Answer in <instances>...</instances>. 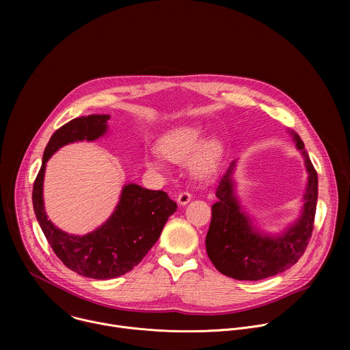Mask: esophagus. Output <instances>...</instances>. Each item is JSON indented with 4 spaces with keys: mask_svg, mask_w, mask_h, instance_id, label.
<instances>
[{
    "mask_svg": "<svg viewBox=\"0 0 350 350\" xmlns=\"http://www.w3.org/2000/svg\"><path fill=\"white\" fill-rule=\"evenodd\" d=\"M192 199V195L189 193V192H187V191H183V192H180L178 195H177V202H178V205H181V206H184V205H187L189 201Z\"/></svg>",
    "mask_w": 350,
    "mask_h": 350,
    "instance_id": "34e87169",
    "label": "esophagus"
}]
</instances>
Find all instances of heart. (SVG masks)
Segmentation results:
<instances>
[{
  "mask_svg": "<svg viewBox=\"0 0 350 350\" xmlns=\"http://www.w3.org/2000/svg\"><path fill=\"white\" fill-rule=\"evenodd\" d=\"M205 131L198 126H180L166 133L159 141V151L162 155L177 163L189 159V169L196 176L209 174L217 165L223 152V145L217 138H208L205 142ZM145 163L151 169H162V163L148 157Z\"/></svg>",
  "mask_w": 350,
  "mask_h": 350,
  "instance_id": "heart-1",
  "label": "heart"
}]
</instances>
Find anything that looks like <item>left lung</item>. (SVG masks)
Here are the masks:
<instances>
[{
    "label": "left lung",
    "mask_w": 350,
    "mask_h": 350,
    "mask_svg": "<svg viewBox=\"0 0 350 350\" xmlns=\"http://www.w3.org/2000/svg\"><path fill=\"white\" fill-rule=\"evenodd\" d=\"M301 151L308 172V184L297 219L277 234H267L254 224L243 212L235 191L231 162L219 181L217 202L212 206V221L206 234V252L215 267L224 275L241 281H258L280 274L293 266L305 252L313 231L317 206L319 178L305 144L295 131L288 130Z\"/></svg>",
    "instance_id": "obj_1"
}]
</instances>
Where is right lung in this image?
Segmentation results:
<instances>
[{
    "mask_svg": "<svg viewBox=\"0 0 350 350\" xmlns=\"http://www.w3.org/2000/svg\"><path fill=\"white\" fill-rule=\"evenodd\" d=\"M109 119V115L80 116L58 129L44 149L41 169L33 185L34 213L48 243L68 269L94 280L129 273L155 245L167 219L177 211V204L165 191L129 183L109 219L85 235L68 234L48 219L42 198L48 159L64 145L104 137Z\"/></svg>",
    "mask_w": 350,
    "mask_h": 350,
    "instance_id": "right-lung-1",
    "label": "right lung"
}]
</instances>
